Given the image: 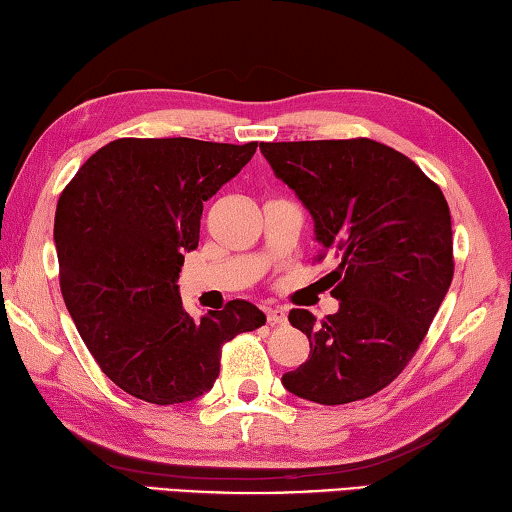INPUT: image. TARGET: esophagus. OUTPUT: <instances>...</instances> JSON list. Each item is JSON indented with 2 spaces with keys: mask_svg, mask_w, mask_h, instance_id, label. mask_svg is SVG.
<instances>
[{
  "mask_svg": "<svg viewBox=\"0 0 512 512\" xmlns=\"http://www.w3.org/2000/svg\"><path fill=\"white\" fill-rule=\"evenodd\" d=\"M267 321H270V326H281L288 321V312H285V308H267Z\"/></svg>",
  "mask_w": 512,
  "mask_h": 512,
  "instance_id": "1",
  "label": "esophagus"
}]
</instances>
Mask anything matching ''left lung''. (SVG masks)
<instances>
[{"instance_id": "1", "label": "left lung", "mask_w": 512, "mask_h": 512, "mask_svg": "<svg viewBox=\"0 0 512 512\" xmlns=\"http://www.w3.org/2000/svg\"><path fill=\"white\" fill-rule=\"evenodd\" d=\"M315 220L319 261L339 310L317 324L290 310L310 339V360L283 387L319 405L364 400L398 378L416 355L454 276L450 206L414 161L373 139L261 143Z\"/></svg>"}]
</instances>
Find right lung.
<instances>
[{
  "label": "right lung",
  "mask_w": 512,
  "mask_h": 512,
  "mask_svg": "<svg viewBox=\"0 0 512 512\" xmlns=\"http://www.w3.org/2000/svg\"><path fill=\"white\" fill-rule=\"evenodd\" d=\"M256 141L116 139L65 186L53 222L60 292L89 353L116 387L152 405L200 398L222 344L265 326L249 301L193 319L179 297L202 204L254 157Z\"/></svg>",
  "instance_id": "obj_1"
}]
</instances>
